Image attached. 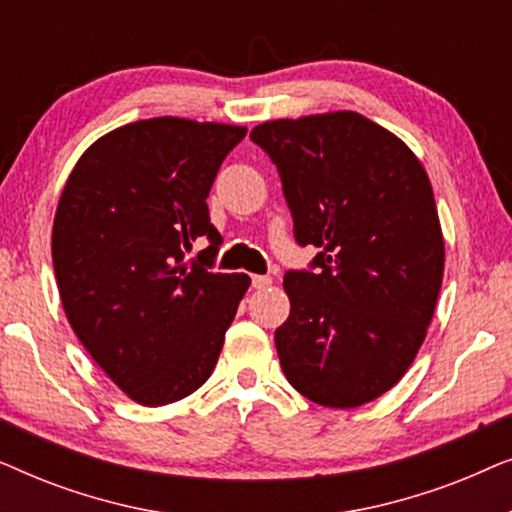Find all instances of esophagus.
I'll list each match as a JSON object with an SVG mask.
<instances>
[{
  "mask_svg": "<svg viewBox=\"0 0 512 512\" xmlns=\"http://www.w3.org/2000/svg\"><path fill=\"white\" fill-rule=\"evenodd\" d=\"M270 284H272L270 275H254V277H251V286H254V289H268Z\"/></svg>",
  "mask_w": 512,
  "mask_h": 512,
  "instance_id": "1",
  "label": "esophagus"
}]
</instances>
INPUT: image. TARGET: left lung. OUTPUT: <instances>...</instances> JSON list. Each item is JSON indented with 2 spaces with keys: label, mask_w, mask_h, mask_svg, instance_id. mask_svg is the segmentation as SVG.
Masks as SVG:
<instances>
[{
  "label": "left lung",
  "mask_w": 512,
  "mask_h": 512,
  "mask_svg": "<svg viewBox=\"0 0 512 512\" xmlns=\"http://www.w3.org/2000/svg\"><path fill=\"white\" fill-rule=\"evenodd\" d=\"M282 177L312 268L286 272L289 319L275 331L291 387L359 408L412 366L443 284L445 242L431 181L403 139L356 111L256 125Z\"/></svg>",
  "instance_id": "1"
}]
</instances>
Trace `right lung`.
Returning a JSON list of instances; mask_svg holds the SVG:
<instances>
[{
	"label": "right lung",
	"mask_w": 512,
	"mask_h": 512,
	"mask_svg": "<svg viewBox=\"0 0 512 512\" xmlns=\"http://www.w3.org/2000/svg\"><path fill=\"white\" fill-rule=\"evenodd\" d=\"M242 125L160 116L90 144L62 188L53 270L76 338L118 389L146 408L209 380L251 279L209 272L221 235L207 195ZM198 236V264L183 251Z\"/></svg>",
	"instance_id": "right-lung-1"
}]
</instances>
